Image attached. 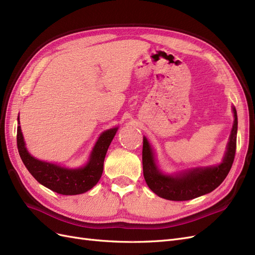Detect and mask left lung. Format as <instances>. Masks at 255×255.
<instances>
[{
  "mask_svg": "<svg viewBox=\"0 0 255 255\" xmlns=\"http://www.w3.org/2000/svg\"><path fill=\"white\" fill-rule=\"evenodd\" d=\"M232 109L234 114L233 128L230 134L226 154L222 163L219 165L189 169L174 175L165 174L158 169L152 146L148 139L143 137V176L146 185L154 194L171 201H186L208 194L225 181L233 165L236 151L237 113L235 107Z\"/></svg>",
  "mask_w": 255,
  "mask_h": 255,
  "instance_id": "8db88e82",
  "label": "left lung"
}]
</instances>
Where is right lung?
Wrapping results in <instances>:
<instances>
[{"instance_id": "obj_1", "label": "right lung", "mask_w": 255, "mask_h": 255, "mask_svg": "<svg viewBox=\"0 0 255 255\" xmlns=\"http://www.w3.org/2000/svg\"><path fill=\"white\" fill-rule=\"evenodd\" d=\"M18 123L20 125L19 117ZM117 129L118 128H110L100 135L91 151L88 163L81 168H64L56 164L39 160L30 155L25 148L20 126L17 128L18 151L29 173L43 186L60 195H80L91 189L99 182L103 172L107 149L117 133Z\"/></svg>"}]
</instances>
